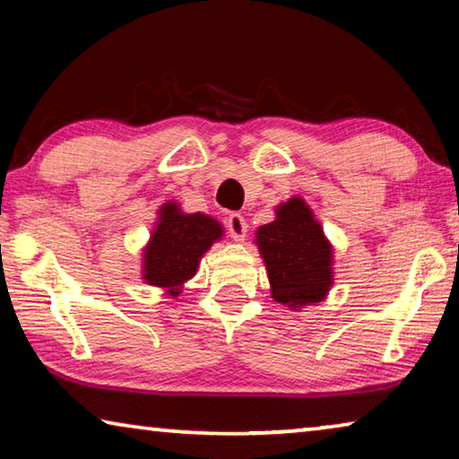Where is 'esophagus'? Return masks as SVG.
Returning <instances> with one entry per match:
<instances>
[{"mask_svg": "<svg viewBox=\"0 0 459 459\" xmlns=\"http://www.w3.org/2000/svg\"><path fill=\"white\" fill-rule=\"evenodd\" d=\"M227 229L235 240H245L247 237V221L240 214H230L227 219Z\"/></svg>", "mask_w": 459, "mask_h": 459, "instance_id": "obj_1", "label": "esophagus"}]
</instances>
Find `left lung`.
Masks as SVG:
<instances>
[{"mask_svg": "<svg viewBox=\"0 0 459 459\" xmlns=\"http://www.w3.org/2000/svg\"><path fill=\"white\" fill-rule=\"evenodd\" d=\"M271 298L287 307L317 304L332 287V245L301 198L277 206V219L257 230Z\"/></svg>", "mask_w": 459, "mask_h": 459, "instance_id": "1", "label": "left lung"}]
</instances>
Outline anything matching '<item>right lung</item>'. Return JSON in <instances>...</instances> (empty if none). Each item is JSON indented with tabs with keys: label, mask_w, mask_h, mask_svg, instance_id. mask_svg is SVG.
I'll return each mask as SVG.
<instances>
[{
	"label": "right lung",
	"mask_w": 459,
	"mask_h": 459,
	"mask_svg": "<svg viewBox=\"0 0 459 459\" xmlns=\"http://www.w3.org/2000/svg\"><path fill=\"white\" fill-rule=\"evenodd\" d=\"M221 237V222L200 212L184 214L176 202H168L143 251L145 283L166 287L176 298L184 281L196 275L202 255Z\"/></svg>",
	"instance_id": "add662e5"
}]
</instances>
